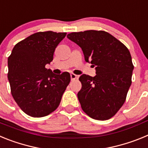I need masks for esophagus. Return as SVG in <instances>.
I'll return each instance as SVG.
<instances>
[{"label": "esophagus", "instance_id": "esophagus-1", "mask_svg": "<svg viewBox=\"0 0 148 148\" xmlns=\"http://www.w3.org/2000/svg\"><path fill=\"white\" fill-rule=\"evenodd\" d=\"M70 78H71L72 81H74V80H75V79H78V75H75V74L72 73V74H70Z\"/></svg>", "mask_w": 148, "mask_h": 148}]
</instances>
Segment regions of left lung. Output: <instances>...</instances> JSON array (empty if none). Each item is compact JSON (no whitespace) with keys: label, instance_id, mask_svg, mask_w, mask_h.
Listing matches in <instances>:
<instances>
[{"label":"left lung","instance_id":"obj_1","mask_svg":"<svg viewBox=\"0 0 148 148\" xmlns=\"http://www.w3.org/2000/svg\"><path fill=\"white\" fill-rule=\"evenodd\" d=\"M66 37L82 48L85 61L95 67V76L83 74L79 78L78 99L82 110L94 119H109L125 103L131 85L134 66L130 52L104 31L72 32Z\"/></svg>","mask_w":148,"mask_h":148}]
</instances>
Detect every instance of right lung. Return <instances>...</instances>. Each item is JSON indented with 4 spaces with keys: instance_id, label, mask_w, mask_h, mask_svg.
<instances>
[{
    "instance_id": "1",
    "label": "right lung",
    "mask_w": 148,
    "mask_h": 148,
    "mask_svg": "<svg viewBox=\"0 0 148 148\" xmlns=\"http://www.w3.org/2000/svg\"><path fill=\"white\" fill-rule=\"evenodd\" d=\"M66 35L52 31L32 34L18 43L8 58L12 95L21 109L32 117H44L56 110L70 83L69 73L56 75L45 67Z\"/></svg>"
}]
</instances>
